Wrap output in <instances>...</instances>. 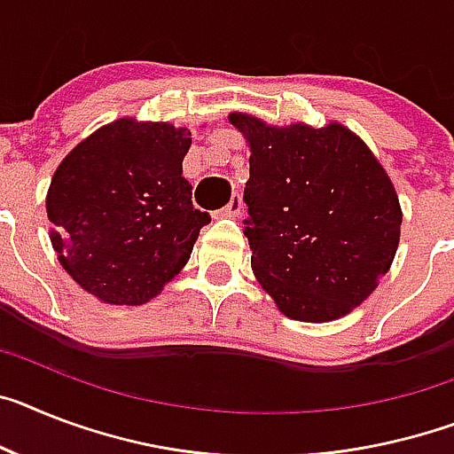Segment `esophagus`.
Returning a JSON list of instances; mask_svg holds the SVG:
<instances>
[{
    "label": "esophagus",
    "instance_id": "obj_1",
    "mask_svg": "<svg viewBox=\"0 0 454 454\" xmlns=\"http://www.w3.org/2000/svg\"><path fill=\"white\" fill-rule=\"evenodd\" d=\"M239 212H242V198H239V193H235V196L231 198V203L221 209V216H238Z\"/></svg>",
    "mask_w": 454,
    "mask_h": 454
}]
</instances>
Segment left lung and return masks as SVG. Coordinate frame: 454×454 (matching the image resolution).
Wrapping results in <instances>:
<instances>
[{"instance_id":"left-lung-1","label":"left lung","mask_w":454,"mask_h":454,"mask_svg":"<svg viewBox=\"0 0 454 454\" xmlns=\"http://www.w3.org/2000/svg\"><path fill=\"white\" fill-rule=\"evenodd\" d=\"M228 120L251 152L245 235L254 277L293 321L341 318L374 293L397 254L402 205L390 175L339 121Z\"/></svg>"}]
</instances>
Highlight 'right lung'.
<instances>
[{
	"mask_svg": "<svg viewBox=\"0 0 454 454\" xmlns=\"http://www.w3.org/2000/svg\"><path fill=\"white\" fill-rule=\"evenodd\" d=\"M189 147L186 127L120 117L64 156L45 212L57 261L82 291L138 307L180 274L209 223L182 177Z\"/></svg>",
	"mask_w": 454,
	"mask_h": 454,
	"instance_id": "obj_1",
	"label": "right lung"
}]
</instances>
